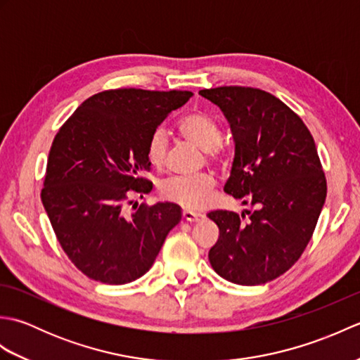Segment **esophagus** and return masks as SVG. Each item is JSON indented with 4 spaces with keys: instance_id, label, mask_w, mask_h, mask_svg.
Listing matches in <instances>:
<instances>
[{
    "instance_id": "1",
    "label": "esophagus",
    "mask_w": 360,
    "mask_h": 360,
    "mask_svg": "<svg viewBox=\"0 0 360 360\" xmlns=\"http://www.w3.org/2000/svg\"><path fill=\"white\" fill-rule=\"evenodd\" d=\"M182 218L186 221H190V223H196V221H200L204 218L202 213L200 212H193V210H184L182 212Z\"/></svg>"
}]
</instances>
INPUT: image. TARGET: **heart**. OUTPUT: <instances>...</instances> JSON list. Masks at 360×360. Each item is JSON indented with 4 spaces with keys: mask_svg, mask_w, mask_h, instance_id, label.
Returning a JSON list of instances; mask_svg holds the SVG:
<instances>
[{
    "mask_svg": "<svg viewBox=\"0 0 360 360\" xmlns=\"http://www.w3.org/2000/svg\"><path fill=\"white\" fill-rule=\"evenodd\" d=\"M181 136L198 145L205 151L207 159L213 164L224 162V150L221 147V128L215 117L205 111H193L182 117L178 124ZM168 151V139L162 128L151 133L147 143V158L150 162L160 168L165 165ZM217 181L212 174L174 176L160 184V195L167 201L179 204L186 209H201L207 205L215 192Z\"/></svg>",
    "mask_w": 360,
    "mask_h": 360,
    "instance_id": "1",
    "label": "heart"
}]
</instances>
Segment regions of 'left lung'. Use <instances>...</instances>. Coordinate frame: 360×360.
Segmentation results:
<instances>
[{
    "label": "left lung",
    "mask_w": 360,
    "mask_h": 360,
    "mask_svg": "<svg viewBox=\"0 0 360 360\" xmlns=\"http://www.w3.org/2000/svg\"><path fill=\"white\" fill-rule=\"evenodd\" d=\"M200 94L219 106L233 134L224 192L255 207L248 215L207 213L219 229L209 262L235 285H263L289 271L314 233L326 198L316 143L300 116L263 89L219 86Z\"/></svg>",
    "instance_id": "obj_1"
}]
</instances>
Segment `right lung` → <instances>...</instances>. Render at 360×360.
I'll use <instances>...</instances> for the list:
<instances>
[{
    "label": "right lung",
    "instance_id": "obj_1",
    "mask_svg": "<svg viewBox=\"0 0 360 360\" xmlns=\"http://www.w3.org/2000/svg\"><path fill=\"white\" fill-rule=\"evenodd\" d=\"M192 96L178 89L102 91L53 137L41 202L65 254L91 280L125 285L142 277L181 221L179 205H139L134 198L153 188L142 176L151 168V133Z\"/></svg>",
    "mask_w": 360,
    "mask_h": 360
}]
</instances>
